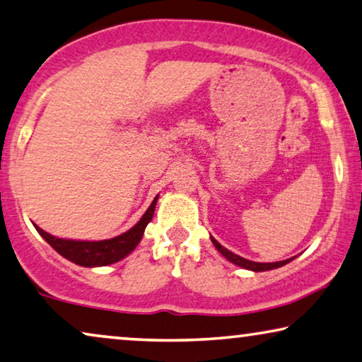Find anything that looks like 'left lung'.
<instances>
[{
	"label": "left lung",
	"mask_w": 362,
	"mask_h": 362,
	"mask_svg": "<svg viewBox=\"0 0 362 362\" xmlns=\"http://www.w3.org/2000/svg\"><path fill=\"white\" fill-rule=\"evenodd\" d=\"M211 242L214 244L216 249H218V252L221 253V255L228 258V260L230 263H234V265L237 267H242L245 269H252V272H268V269H274V268H279L286 265V263H289L293 258H288V260H283V262H274V263H258V262H250L247 260V258H242L239 255H235V253H233L230 250L226 249V247H223L219 244L218 240L214 239V237H211Z\"/></svg>",
	"instance_id": "left-lung-1"
}]
</instances>
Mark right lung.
I'll use <instances>...</instances> for the list:
<instances>
[{"instance_id": "add662e5", "label": "right lung", "mask_w": 362, "mask_h": 362, "mask_svg": "<svg viewBox=\"0 0 362 362\" xmlns=\"http://www.w3.org/2000/svg\"><path fill=\"white\" fill-rule=\"evenodd\" d=\"M156 203H158V197L153 199L148 211L143 214V218L139 219L132 229L107 240L90 242L60 239V237L45 233V230L40 229L39 226H35V229L39 230V234L53 247V249L60 253L62 257L68 258L69 262L88 268L105 267L112 265V263L115 262H120L122 258H125L136 249V245L139 244V240H141V237L144 234V229H146L149 221L153 219Z\"/></svg>"}]
</instances>
